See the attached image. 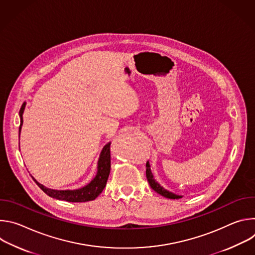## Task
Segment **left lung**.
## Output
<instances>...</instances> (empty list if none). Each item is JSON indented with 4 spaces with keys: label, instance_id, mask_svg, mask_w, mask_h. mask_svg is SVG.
<instances>
[{
    "label": "left lung",
    "instance_id": "obj_1",
    "mask_svg": "<svg viewBox=\"0 0 255 255\" xmlns=\"http://www.w3.org/2000/svg\"><path fill=\"white\" fill-rule=\"evenodd\" d=\"M146 177H147V180L149 183V186L150 188L155 191L157 194L165 197V198H168V199H178V198H181L180 196H177V195H174L166 190H164L157 181H155V179L153 178V174L151 173V170H150V165H149V162L146 163Z\"/></svg>",
    "mask_w": 255,
    "mask_h": 255
}]
</instances>
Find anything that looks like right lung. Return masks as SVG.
Returning a JSON list of instances; mask_svg holds the SVG:
<instances>
[{"mask_svg": "<svg viewBox=\"0 0 255 255\" xmlns=\"http://www.w3.org/2000/svg\"><path fill=\"white\" fill-rule=\"evenodd\" d=\"M26 103H23L19 115H20V127H19V132L21 131V126L23 124V112L25 109ZM111 142L106 144L102 152L100 155V159L98 162V171L95 176V178L91 181L90 184H88L86 187L79 189V190H74V191H57V190H52L44 187L43 185L39 184L37 180H36L34 177V181L37 186L49 197L57 199V200H62L66 202H75V203H84V202H89L95 200L105 189L107 180L109 177V174H110V169H111Z\"/></svg>", "mask_w": 255, "mask_h": 255, "instance_id": "right-lung-1", "label": "right lung"}]
</instances>
